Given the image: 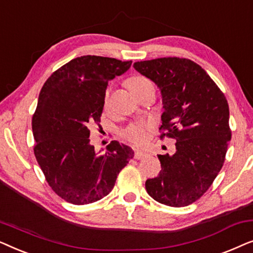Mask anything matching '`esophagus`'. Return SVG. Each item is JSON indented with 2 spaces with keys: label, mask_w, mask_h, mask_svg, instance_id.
Here are the masks:
<instances>
[{
  "label": "esophagus",
  "mask_w": 253,
  "mask_h": 253,
  "mask_svg": "<svg viewBox=\"0 0 253 253\" xmlns=\"http://www.w3.org/2000/svg\"><path fill=\"white\" fill-rule=\"evenodd\" d=\"M147 155H148V154L146 153V152L137 150V151H136V153H134V158L138 159V160H140V159H144V158H146Z\"/></svg>",
  "instance_id": "1"
}]
</instances>
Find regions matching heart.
<instances>
[{"mask_svg": "<svg viewBox=\"0 0 253 253\" xmlns=\"http://www.w3.org/2000/svg\"><path fill=\"white\" fill-rule=\"evenodd\" d=\"M127 86H129L131 92L134 93L139 91V89H143L145 87H148V86H153V85H152V83L148 81L147 78L137 76V77H132L127 81ZM108 98H109V91H107L106 96H105L106 105L107 102H108ZM150 130H151V126L148 123L136 122V123L130 124V126L124 130L123 134L126 139H129L134 144L140 145V144H144L145 141L147 140L148 134H150Z\"/></svg>", "mask_w": 253, "mask_h": 253, "instance_id": "heart-1", "label": "heart"}]
</instances>
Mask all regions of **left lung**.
Listing matches in <instances>:
<instances>
[{"label":"left lung","instance_id":"obj_1","mask_svg":"<svg viewBox=\"0 0 253 253\" xmlns=\"http://www.w3.org/2000/svg\"><path fill=\"white\" fill-rule=\"evenodd\" d=\"M133 68L161 92L165 136L176 139L172 155H158L161 170L145 188L158 203L188 206L205 193L222 168L229 129L226 96L204 69L191 60L161 57Z\"/></svg>","mask_w":253,"mask_h":253}]
</instances>
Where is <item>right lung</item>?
Wrapping results in <instances>:
<instances>
[{"mask_svg": "<svg viewBox=\"0 0 253 253\" xmlns=\"http://www.w3.org/2000/svg\"><path fill=\"white\" fill-rule=\"evenodd\" d=\"M131 61L86 55L54 72L41 88L32 119L34 154L48 184L65 202L86 205L112 191L117 175L133 158L114 140L95 152L89 127L100 123L108 82Z\"/></svg>", "mask_w": 253, "mask_h": 253, "instance_id": "add662e5", "label": "right lung"}]
</instances>
